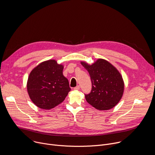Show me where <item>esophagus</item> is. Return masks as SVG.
<instances>
[{
  "label": "esophagus",
  "mask_w": 155,
  "mask_h": 155,
  "mask_svg": "<svg viewBox=\"0 0 155 155\" xmlns=\"http://www.w3.org/2000/svg\"><path fill=\"white\" fill-rule=\"evenodd\" d=\"M74 90H80V86L78 85V86H77L76 87H74Z\"/></svg>",
  "instance_id": "esophagus-1"
}]
</instances>
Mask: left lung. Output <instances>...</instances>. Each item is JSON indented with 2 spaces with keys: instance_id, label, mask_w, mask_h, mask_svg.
I'll return each instance as SVG.
<instances>
[{
  "instance_id": "8db88e82",
  "label": "left lung",
  "mask_w": 155,
  "mask_h": 155,
  "mask_svg": "<svg viewBox=\"0 0 155 155\" xmlns=\"http://www.w3.org/2000/svg\"><path fill=\"white\" fill-rule=\"evenodd\" d=\"M81 64L89 73L92 84L91 92L84 94L87 102L100 110L115 107L124 91V82L120 72L102 59H99L91 65L83 62Z\"/></svg>"
}]
</instances>
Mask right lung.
<instances>
[{
	"label": "right lung",
	"instance_id": "obj_1",
	"mask_svg": "<svg viewBox=\"0 0 155 155\" xmlns=\"http://www.w3.org/2000/svg\"><path fill=\"white\" fill-rule=\"evenodd\" d=\"M62 71L63 66L51 59L40 63L31 71L27 89L31 101L38 107L53 108L68 96L71 89Z\"/></svg>",
	"mask_w": 155,
	"mask_h": 155
}]
</instances>
